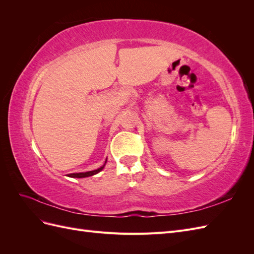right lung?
<instances>
[{"mask_svg": "<svg viewBox=\"0 0 254 254\" xmlns=\"http://www.w3.org/2000/svg\"><path fill=\"white\" fill-rule=\"evenodd\" d=\"M106 162H107V160H106ZM106 162H105V164H106ZM105 164L102 166V167H99V168H97V170H95V171H91V172H87V173H77V174H68V177H73V178H86V177H90V176H93V175H95V174H97V173H99L101 172L103 168H104V166H105Z\"/></svg>", "mask_w": 254, "mask_h": 254, "instance_id": "1", "label": "right lung"}]
</instances>
